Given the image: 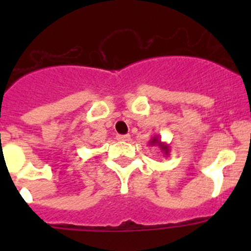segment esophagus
Wrapping results in <instances>:
<instances>
[{"label":"esophagus","mask_w":251,"mask_h":251,"mask_svg":"<svg viewBox=\"0 0 251 251\" xmlns=\"http://www.w3.org/2000/svg\"><path fill=\"white\" fill-rule=\"evenodd\" d=\"M117 139H118V141H122V142H128V141H130V136L129 134H124V136L118 134V136H117Z\"/></svg>","instance_id":"34e87169"}]
</instances>
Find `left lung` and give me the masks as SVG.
<instances>
[{
    "mask_svg": "<svg viewBox=\"0 0 251 251\" xmlns=\"http://www.w3.org/2000/svg\"><path fill=\"white\" fill-rule=\"evenodd\" d=\"M150 145L151 146H158L159 150H161V152H162V154H163V157L170 156V146H168L167 143H165V142H162L161 138H159L158 136L152 137L150 141Z\"/></svg>",
    "mask_w": 251,
    "mask_h": 251,
    "instance_id": "1",
    "label": "left lung"
}]
</instances>
